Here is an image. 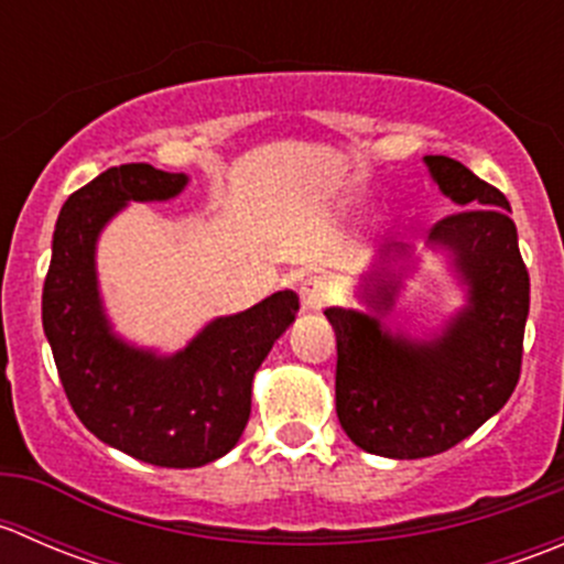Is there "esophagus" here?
<instances>
[{
    "label": "esophagus",
    "mask_w": 564,
    "mask_h": 564,
    "mask_svg": "<svg viewBox=\"0 0 564 564\" xmlns=\"http://www.w3.org/2000/svg\"><path fill=\"white\" fill-rule=\"evenodd\" d=\"M300 297H303V311H308V314L322 311L327 303V283L322 278H305L300 283Z\"/></svg>",
    "instance_id": "esophagus-1"
}]
</instances>
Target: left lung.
<instances>
[{
	"label": "left lung",
	"mask_w": 564,
	"mask_h": 564,
	"mask_svg": "<svg viewBox=\"0 0 564 564\" xmlns=\"http://www.w3.org/2000/svg\"><path fill=\"white\" fill-rule=\"evenodd\" d=\"M431 180L458 213L431 229L464 305L434 333L390 329L414 253L384 246L357 286L368 311L327 308L338 344L335 412L357 447L384 458H425L475 434L513 395L529 316V272L510 204L464 163L425 155Z\"/></svg>",
	"instance_id": "obj_1"
}]
</instances>
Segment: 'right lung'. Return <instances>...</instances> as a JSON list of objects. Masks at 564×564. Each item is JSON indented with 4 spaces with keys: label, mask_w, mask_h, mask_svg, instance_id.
Segmentation results:
<instances>
[{
    "label": "right lung",
    "mask_w": 564,
    "mask_h": 564,
    "mask_svg": "<svg viewBox=\"0 0 564 564\" xmlns=\"http://www.w3.org/2000/svg\"><path fill=\"white\" fill-rule=\"evenodd\" d=\"M187 174L124 163L95 176L59 209L43 286V329L73 412L106 445L166 469H196L240 442L250 388L292 327V289L204 324L172 355L113 333L98 281V240L130 202H169Z\"/></svg>",
    "instance_id": "add662e5"
}]
</instances>
